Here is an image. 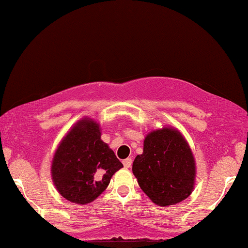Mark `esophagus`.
I'll list each match as a JSON object with an SVG mask.
<instances>
[{
    "mask_svg": "<svg viewBox=\"0 0 248 248\" xmlns=\"http://www.w3.org/2000/svg\"><path fill=\"white\" fill-rule=\"evenodd\" d=\"M122 163H124V168H130V166H132V158H126V160L122 161Z\"/></svg>",
    "mask_w": 248,
    "mask_h": 248,
    "instance_id": "1",
    "label": "esophagus"
}]
</instances>
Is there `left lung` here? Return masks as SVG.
<instances>
[{
	"mask_svg": "<svg viewBox=\"0 0 248 248\" xmlns=\"http://www.w3.org/2000/svg\"><path fill=\"white\" fill-rule=\"evenodd\" d=\"M139 186L155 204L169 206L184 201L195 184V158L178 130L163 128L148 134L143 154L133 163Z\"/></svg>",
	"mask_w": 248,
	"mask_h": 248,
	"instance_id": "1",
	"label": "left lung"
}]
</instances>
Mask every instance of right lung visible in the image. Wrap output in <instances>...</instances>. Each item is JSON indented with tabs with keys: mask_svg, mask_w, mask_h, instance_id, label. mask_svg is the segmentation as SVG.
<instances>
[{
	"mask_svg": "<svg viewBox=\"0 0 248 248\" xmlns=\"http://www.w3.org/2000/svg\"><path fill=\"white\" fill-rule=\"evenodd\" d=\"M96 122L84 119L62 139L51 172L59 193L76 204L93 202L106 190L122 163L100 139Z\"/></svg>",
	"mask_w": 248,
	"mask_h": 248,
	"instance_id": "right-lung-1",
	"label": "right lung"
}]
</instances>
